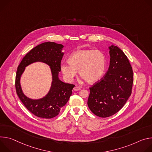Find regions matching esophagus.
<instances>
[{"label":"esophagus","instance_id":"34e87169","mask_svg":"<svg viewBox=\"0 0 152 152\" xmlns=\"http://www.w3.org/2000/svg\"><path fill=\"white\" fill-rule=\"evenodd\" d=\"M80 89H81L80 88L79 86H75L74 88V91H80Z\"/></svg>","mask_w":152,"mask_h":152}]
</instances>
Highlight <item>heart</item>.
Instances as JSON below:
<instances>
[{
  "instance_id": "1",
  "label": "heart",
  "mask_w": 152,
  "mask_h": 152,
  "mask_svg": "<svg viewBox=\"0 0 152 152\" xmlns=\"http://www.w3.org/2000/svg\"><path fill=\"white\" fill-rule=\"evenodd\" d=\"M68 63L61 65V71L67 80H72L79 71L81 78L92 84L103 76L106 68V57L98 50H80L69 57Z\"/></svg>"
}]
</instances>
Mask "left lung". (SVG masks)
<instances>
[{"label": "left lung", "instance_id": "1", "mask_svg": "<svg viewBox=\"0 0 152 152\" xmlns=\"http://www.w3.org/2000/svg\"><path fill=\"white\" fill-rule=\"evenodd\" d=\"M108 71L89 88L88 105L95 115L106 118L118 112L132 94L133 83L132 67L126 54L118 47H109Z\"/></svg>", "mask_w": 152, "mask_h": 152}]
</instances>
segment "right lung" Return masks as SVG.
<instances>
[{
	"label": "right lung",
	"mask_w": 152,
	"mask_h": 152,
	"mask_svg": "<svg viewBox=\"0 0 152 152\" xmlns=\"http://www.w3.org/2000/svg\"><path fill=\"white\" fill-rule=\"evenodd\" d=\"M63 46L55 42H48L32 49L23 58L15 75L16 93L26 108L36 116L49 119L57 116L61 109L68 102L75 85L62 82L58 78L61 71V60L63 56ZM36 61H42L51 67L53 75L52 88L43 99L32 100L23 93L20 83V77L25 67Z\"/></svg>",
	"instance_id": "obj_1"
}]
</instances>
